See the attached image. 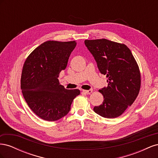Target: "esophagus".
I'll use <instances>...</instances> for the list:
<instances>
[{"mask_svg": "<svg viewBox=\"0 0 158 158\" xmlns=\"http://www.w3.org/2000/svg\"><path fill=\"white\" fill-rule=\"evenodd\" d=\"M82 92H83V93H84L85 94H87V95H88V94H90L92 92V89H89V90H83Z\"/></svg>", "mask_w": 158, "mask_h": 158, "instance_id": "34e87169", "label": "esophagus"}]
</instances>
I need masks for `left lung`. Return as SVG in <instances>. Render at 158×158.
Wrapping results in <instances>:
<instances>
[{"mask_svg":"<svg viewBox=\"0 0 158 158\" xmlns=\"http://www.w3.org/2000/svg\"><path fill=\"white\" fill-rule=\"evenodd\" d=\"M102 74L108 78L107 88L99 89L103 103L94 111L107 118L118 117L135 101L140 92L139 67L131 50L123 44L106 39L85 40Z\"/></svg>","mask_w":158,"mask_h":158,"instance_id":"8db88e82","label":"left lung"}]
</instances>
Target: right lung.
<instances>
[{
    "mask_svg": "<svg viewBox=\"0 0 158 158\" xmlns=\"http://www.w3.org/2000/svg\"><path fill=\"white\" fill-rule=\"evenodd\" d=\"M76 42L47 41L27 57L21 76V89L28 106L47 121H57L68 114L79 89H67L59 76L66 69Z\"/></svg>",
    "mask_w": 158,
    "mask_h": 158,
    "instance_id": "add662e5",
    "label": "right lung"
}]
</instances>
